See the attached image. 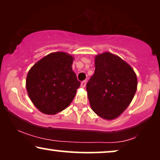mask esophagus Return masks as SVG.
I'll return each mask as SVG.
<instances>
[{
	"instance_id": "esophagus-1",
	"label": "esophagus",
	"mask_w": 160,
	"mask_h": 160,
	"mask_svg": "<svg viewBox=\"0 0 160 160\" xmlns=\"http://www.w3.org/2000/svg\"><path fill=\"white\" fill-rule=\"evenodd\" d=\"M86 81H83V82H82V83H81V87H82V88H84L85 87H86Z\"/></svg>"
}]
</instances>
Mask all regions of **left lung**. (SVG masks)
Listing matches in <instances>:
<instances>
[{"mask_svg": "<svg viewBox=\"0 0 160 160\" xmlns=\"http://www.w3.org/2000/svg\"><path fill=\"white\" fill-rule=\"evenodd\" d=\"M94 75L87 84L91 108L102 119H116L133 99L136 74L125 61L110 52L96 55Z\"/></svg>", "mask_w": 160, "mask_h": 160, "instance_id": "8db88e82", "label": "left lung"}]
</instances>
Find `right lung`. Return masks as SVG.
<instances>
[{
    "label": "right lung",
    "mask_w": 160,
    "mask_h": 160,
    "mask_svg": "<svg viewBox=\"0 0 160 160\" xmlns=\"http://www.w3.org/2000/svg\"><path fill=\"white\" fill-rule=\"evenodd\" d=\"M73 61V57L65 52H54L41 59L28 72V94L42 113L55 114L73 100L80 82L72 70Z\"/></svg>",
    "instance_id": "add662e5"
}]
</instances>
